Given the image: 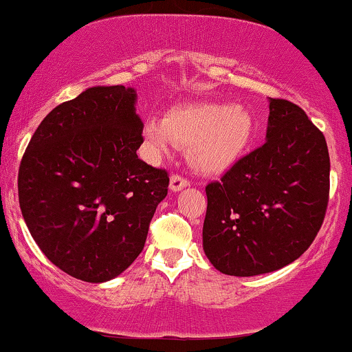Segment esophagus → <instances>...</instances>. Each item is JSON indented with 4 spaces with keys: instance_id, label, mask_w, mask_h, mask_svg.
<instances>
[{
    "instance_id": "1",
    "label": "esophagus",
    "mask_w": 352,
    "mask_h": 352,
    "mask_svg": "<svg viewBox=\"0 0 352 352\" xmlns=\"http://www.w3.org/2000/svg\"><path fill=\"white\" fill-rule=\"evenodd\" d=\"M185 186H188V180H186L185 177L175 175V173H173V175L170 177V186H168L170 191H180V190H184Z\"/></svg>"
}]
</instances>
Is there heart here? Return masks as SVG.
Returning a JSON list of instances; mask_svg holds the SVG:
<instances>
[{
  "label": "heart",
  "mask_w": 352,
  "mask_h": 352,
  "mask_svg": "<svg viewBox=\"0 0 352 352\" xmlns=\"http://www.w3.org/2000/svg\"><path fill=\"white\" fill-rule=\"evenodd\" d=\"M255 130L243 105L190 104L168 110L164 120H149L144 138L155 153L173 146L190 148L191 166L203 173L229 170L242 157Z\"/></svg>",
  "instance_id": "b5f03b06"
}]
</instances>
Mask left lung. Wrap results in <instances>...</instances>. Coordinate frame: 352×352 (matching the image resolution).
Masks as SVG:
<instances>
[{"mask_svg":"<svg viewBox=\"0 0 352 352\" xmlns=\"http://www.w3.org/2000/svg\"><path fill=\"white\" fill-rule=\"evenodd\" d=\"M328 195L330 155L323 133L299 105L270 99L265 144L206 186L203 250L229 276L283 268L312 245Z\"/></svg>","mask_w":352,"mask_h":352,"instance_id":"obj_1","label":"left lung"}]
</instances>
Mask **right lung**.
<instances>
[{"mask_svg":"<svg viewBox=\"0 0 352 352\" xmlns=\"http://www.w3.org/2000/svg\"><path fill=\"white\" fill-rule=\"evenodd\" d=\"M135 104L133 87H89L42 120L21 161L17 190L30 235L81 281L122 274L167 197V172L138 159L144 140Z\"/></svg>","mask_w":352,"mask_h":352,"instance_id":"1","label":"right lung"}]
</instances>
